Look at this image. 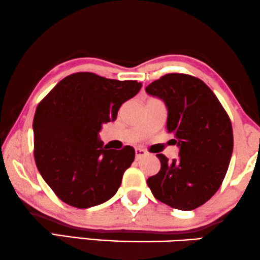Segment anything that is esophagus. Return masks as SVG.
<instances>
[{"label":"esophagus","mask_w":260,"mask_h":260,"mask_svg":"<svg viewBox=\"0 0 260 260\" xmlns=\"http://www.w3.org/2000/svg\"><path fill=\"white\" fill-rule=\"evenodd\" d=\"M135 153H136V159H141L142 157H144L146 155V151L143 149H136L135 150Z\"/></svg>","instance_id":"esophagus-1"}]
</instances>
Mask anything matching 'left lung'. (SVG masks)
Instances as JSON below:
<instances>
[{
  "label": "left lung",
  "instance_id": "8db88e82",
  "mask_svg": "<svg viewBox=\"0 0 260 260\" xmlns=\"http://www.w3.org/2000/svg\"><path fill=\"white\" fill-rule=\"evenodd\" d=\"M145 90L167 104V129L179 146L178 159L158 153L160 170L146 183L159 202L190 211L208 202L226 175L233 150L230 117L212 90L191 75L167 74Z\"/></svg>",
  "mask_w": 260,
  "mask_h": 260
}]
</instances>
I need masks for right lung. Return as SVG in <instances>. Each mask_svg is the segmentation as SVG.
Instances as JSON below:
<instances>
[{"instance_id":"1","label":"right lung","mask_w":260,"mask_h":260,"mask_svg":"<svg viewBox=\"0 0 260 260\" xmlns=\"http://www.w3.org/2000/svg\"><path fill=\"white\" fill-rule=\"evenodd\" d=\"M141 88L137 81L76 73L63 78L37 105L34 157L41 176L62 202L88 209L117 192L135 150L129 145L109 149L99 133Z\"/></svg>"}]
</instances>
